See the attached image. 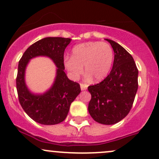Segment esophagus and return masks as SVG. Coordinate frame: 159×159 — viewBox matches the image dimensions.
<instances>
[{
  "label": "esophagus",
  "instance_id": "esophagus-1",
  "mask_svg": "<svg viewBox=\"0 0 159 159\" xmlns=\"http://www.w3.org/2000/svg\"><path fill=\"white\" fill-rule=\"evenodd\" d=\"M80 85H81V90H86L87 88H88V84H86L81 83Z\"/></svg>",
  "mask_w": 159,
  "mask_h": 159
}]
</instances>
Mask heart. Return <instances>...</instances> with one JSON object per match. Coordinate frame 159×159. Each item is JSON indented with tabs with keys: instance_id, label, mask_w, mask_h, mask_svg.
I'll use <instances>...</instances> for the list:
<instances>
[{
	"instance_id": "1",
	"label": "heart",
	"mask_w": 159,
	"mask_h": 159,
	"mask_svg": "<svg viewBox=\"0 0 159 159\" xmlns=\"http://www.w3.org/2000/svg\"><path fill=\"white\" fill-rule=\"evenodd\" d=\"M114 52L109 43L91 41L74 47L71 58H66L64 65L73 78L83 73V67L89 77L95 81L104 79L110 71Z\"/></svg>"
}]
</instances>
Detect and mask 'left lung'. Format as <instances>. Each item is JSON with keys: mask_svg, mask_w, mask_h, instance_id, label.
Instances as JSON below:
<instances>
[{"mask_svg": "<svg viewBox=\"0 0 159 159\" xmlns=\"http://www.w3.org/2000/svg\"><path fill=\"white\" fill-rule=\"evenodd\" d=\"M115 53L112 69L103 81L88 87L91 99L88 111L94 121L113 125L125 118L133 106L138 88V69L123 47L109 39Z\"/></svg>", "mask_w": 159, "mask_h": 159, "instance_id": "1", "label": "left lung"}]
</instances>
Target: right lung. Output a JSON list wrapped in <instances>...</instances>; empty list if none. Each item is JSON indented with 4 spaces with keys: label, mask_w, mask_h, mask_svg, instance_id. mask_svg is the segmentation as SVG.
Masks as SVG:
<instances>
[{
    "label": "right lung",
    "mask_w": 159,
    "mask_h": 159,
    "mask_svg": "<svg viewBox=\"0 0 159 159\" xmlns=\"http://www.w3.org/2000/svg\"><path fill=\"white\" fill-rule=\"evenodd\" d=\"M71 41L70 38L59 37L43 38L31 44L19 62L16 76L19 101L26 114L38 123L52 125L63 121L71 103L81 92L79 84L69 80L64 71V51ZM38 55L50 57L58 68L53 87L43 95L31 94L24 80L28 60Z\"/></svg>",
    "instance_id": "obj_1"
}]
</instances>
